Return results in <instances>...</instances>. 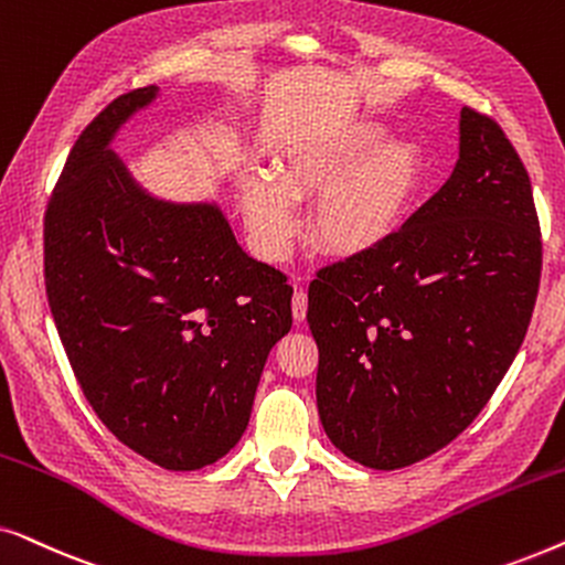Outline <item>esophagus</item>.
<instances>
[{
	"label": "esophagus",
	"instance_id": "34e87169",
	"mask_svg": "<svg viewBox=\"0 0 565 565\" xmlns=\"http://www.w3.org/2000/svg\"><path fill=\"white\" fill-rule=\"evenodd\" d=\"M306 311H308V296H306V290L296 288V292H292V319L303 321V319H306Z\"/></svg>",
	"mask_w": 565,
	"mask_h": 565
}]
</instances>
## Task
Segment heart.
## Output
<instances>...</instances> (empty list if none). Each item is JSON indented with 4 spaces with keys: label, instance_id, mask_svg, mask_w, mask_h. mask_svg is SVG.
Masks as SVG:
<instances>
[{
    "label": "heart",
    "instance_id": "b5f03b06",
    "mask_svg": "<svg viewBox=\"0 0 565 565\" xmlns=\"http://www.w3.org/2000/svg\"><path fill=\"white\" fill-rule=\"evenodd\" d=\"M427 161L408 138H391L377 120H352L306 130L275 161V184L244 188V218L262 257L290 252L298 218L290 200L321 198L311 234L342 257L381 246L401 226L422 192Z\"/></svg>",
    "mask_w": 565,
    "mask_h": 565
}]
</instances>
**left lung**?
I'll return each mask as SVG.
<instances>
[{
  "label": "left lung",
  "mask_w": 565,
  "mask_h": 565,
  "mask_svg": "<svg viewBox=\"0 0 565 565\" xmlns=\"http://www.w3.org/2000/svg\"><path fill=\"white\" fill-rule=\"evenodd\" d=\"M540 267L527 169L497 120L462 107L450 180L308 288L316 404L334 447L396 470L450 445L520 352Z\"/></svg>",
  "instance_id": "8db88e82"
}]
</instances>
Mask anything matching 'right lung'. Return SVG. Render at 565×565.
<instances>
[{"label":"right lung","mask_w":565,"mask_h":565,"mask_svg":"<svg viewBox=\"0 0 565 565\" xmlns=\"http://www.w3.org/2000/svg\"><path fill=\"white\" fill-rule=\"evenodd\" d=\"M157 97L120 95L76 138L45 211V292L105 427L161 468L198 470L242 439L292 288L218 205L149 195L110 149Z\"/></svg>","instance_id":"1"}]
</instances>
